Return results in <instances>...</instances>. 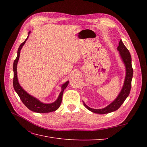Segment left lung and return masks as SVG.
<instances>
[{
    "label": "left lung",
    "instance_id": "8db88e82",
    "mask_svg": "<svg viewBox=\"0 0 147 147\" xmlns=\"http://www.w3.org/2000/svg\"><path fill=\"white\" fill-rule=\"evenodd\" d=\"M117 50L118 51H119L120 56H121L122 61H123L124 65H125L126 70V77L125 79H124V82L123 86L122 88V90L121 92H119V94L116 98V99L104 109H91L90 107H89L88 105L84 104V102H83L84 107H86V108L88 110L91 111L93 113L99 114H105L114 112V111L118 110L120 107H121V105L123 104V103L124 102V100H126V99L128 97L129 94L130 93L131 88V82L133 75V69L131 64V56L129 51L125 45H124L121 40H120V41L119 42V45L117 48Z\"/></svg>",
    "mask_w": 147,
    "mask_h": 147
}]
</instances>
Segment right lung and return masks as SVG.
Masks as SVG:
<instances>
[{"label":"right lung","instance_id":"1","mask_svg":"<svg viewBox=\"0 0 147 147\" xmlns=\"http://www.w3.org/2000/svg\"><path fill=\"white\" fill-rule=\"evenodd\" d=\"M30 32H29V34ZM28 37L25 40L24 42L22 43L18 50L17 53V57L15 59L14 63H13V72H14V77H13V87L16 93L18 94L19 97H20V99L23 102V103L32 112H35L37 113H49L51 112H54L56 111L61 105L62 98H63V92L66 87L69 84V81L66 82L64 84H63L61 86V91L59 95L58 98L57 100L53 102L51 104H44L43 102L38 100L37 99L35 98L33 96L29 94L27 92H26L22 87L20 86V84L18 81V77H17V64L18 62L20 55V51L21 50L22 47L24 45L26 41L27 40Z\"/></svg>","mask_w":147,"mask_h":147}]
</instances>
